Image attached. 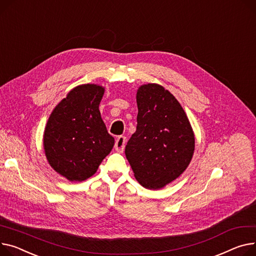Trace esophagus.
Segmentation results:
<instances>
[{
    "mask_svg": "<svg viewBox=\"0 0 256 256\" xmlns=\"http://www.w3.org/2000/svg\"><path fill=\"white\" fill-rule=\"evenodd\" d=\"M126 137H124V136H120V137H118L115 141V150L119 153H122L124 150V146H126Z\"/></svg>",
    "mask_w": 256,
    "mask_h": 256,
    "instance_id": "obj_1",
    "label": "esophagus"
}]
</instances>
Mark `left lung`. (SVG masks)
Masks as SVG:
<instances>
[{
  "label": "left lung",
  "mask_w": 256,
  "mask_h": 256,
  "mask_svg": "<svg viewBox=\"0 0 256 256\" xmlns=\"http://www.w3.org/2000/svg\"><path fill=\"white\" fill-rule=\"evenodd\" d=\"M136 98L138 124L126 146V156L143 187L160 190L190 164L194 132L177 98L162 85H141Z\"/></svg>",
  "instance_id": "1"
}]
</instances>
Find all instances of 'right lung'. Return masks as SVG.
Segmentation results:
<instances>
[{"instance_id":"add662e5","label":"right lung","mask_w":256,"mask_h":256,"mask_svg":"<svg viewBox=\"0 0 256 256\" xmlns=\"http://www.w3.org/2000/svg\"><path fill=\"white\" fill-rule=\"evenodd\" d=\"M105 88L81 84L51 112L43 134L48 164L69 181L92 177L114 146L98 106Z\"/></svg>"}]
</instances>
